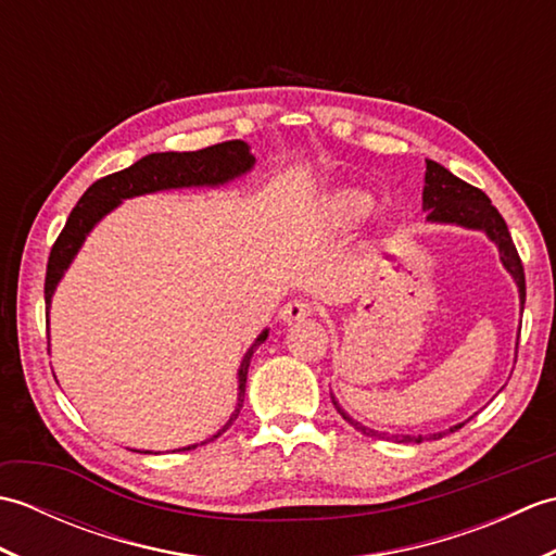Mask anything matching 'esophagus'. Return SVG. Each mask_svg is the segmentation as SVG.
<instances>
[{
  "label": "esophagus",
  "instance_id": "34e87169",
  "mask_svg": "<svg viewBox=\"0 0 556 556\" xmlns=\"http://www.w3.org/2000/svg\"><path fill=\"white\" fill-rule=\"evenodd\" d=\"M313 315V305L308 301H289L285 308L279 311L281 323L293 325V323H301L305 317Z\"/></svg>",
  "mask_w": 556,
  "mask_h": 556
}]
</instances>
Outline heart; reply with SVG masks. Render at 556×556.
Instances as JSON below:
<instances>
[{"instance_id":"b5f03b06","label":"heart","mask_w":556,"mask_h":556,"mask_svg":"<svg viewBox=\"0 0 556 556\" xmlns=\"http://www.w3.org/2000/svg\"><path fill=\"white\" fill-rule=\"evenodd\" d=\"M375 200L370 193L361 191V188H339L325 203L327 219L339 229H349L353 224L361 222L365 215H370Z\"/></svg>"}]
</instances>
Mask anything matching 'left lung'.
<instances>
[{
    "label": "left lung",
    "instance_id": "obj_1",
    "mask_svg": "<svg viewBox=\"0 0 556 556\" xmlns=\"http://www.w3.org/2000/svg\"><path fill=\"white\" fill-rule=\"evenodd\" d=\"M428 169H425V186H422V210L428 212V222L430 224H454V227H464V229H473V231H482L488 239L497 245L500 251V260L504 269L509 271L511 279L516 281L518 287V301H521V313L526 305V275H523V265L521 257L516 253V245L511 241V233L506 229L504 217L497 212V207L492 205V200L480 191V188L470 186L466 181H460L458 176H454L448 169H444L442 164H437L432 160H425ZM337 410L344 416L353 428L361 430L363 434L368 437H387L384 432H377L368 425H363L358 420H353L349 413L337 404V399L332 396ZM460 425H454L448 428V432L458 430ZM442 434L446 432H434L430 434V440H440ZM394 440L401 442H422V434H392Z\"/></svg>",
    "mask_w": 556,
    "mask_h": 556
}]
</instances>
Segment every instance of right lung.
Listing matches in <instances>:
<instances>
[{"mask_svg": "<svg viewBox=\"0 0 556 556\" xmlns=\"http://www.w3.org/2000/svg\"><path fill=\"white\" fill-rule=\"evenodd\" d=\"M255 167V157L251 152V146L243 143V140H227V143H217L195 152H152L143 160H138L128 169H122L116 174L104 176V179L92 184L83 198L71 210L66 219V227L59 233V239L52 245L50 260H47V277H45V305H47V317H50V305L52 296L56 291V285L66 275V269L74 263L78 255L80 245L86 243L88 233L98 227L100 219L110 215L114 207H119L124 200L146 195V193H157V191H169V188H217L229 184L239 176L248 174ZM269 329H263L257 339L245 351V356L239 365V394H236V408L229 416V420L222 425V428L203 440L200 444H188L181 448H174V452H188V448L203 446L212 440H217L222 432L231 428V422L239 418L243 396H245V377L248 368H251V358L260 344H265ZM152 454V452H143Z\"/></svg>", "mask_w": 556, "mask_h": 556, "instance_id": "1", "label": "right lung"}]
</instances>
